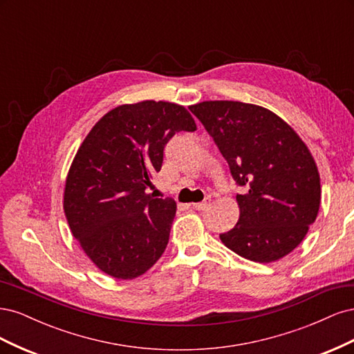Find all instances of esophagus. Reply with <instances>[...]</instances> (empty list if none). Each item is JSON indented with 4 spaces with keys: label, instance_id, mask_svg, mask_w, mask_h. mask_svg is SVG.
I'll return each instance as SVG.
<instances>
[{
    "label": "esophagus",
    "instance_id": "esophagus-1",
    "mask_svg": "<svg viewBox=\"0 0 354 354\" xmlns=\"http://www.w3.org/2000/svg\"><path fill=\"white\" fill-rule=\"evenodd\" d=\"M211 203V198H205V201L203 202H199V203H194V208L198 209V211H205Z\"/></svg>",
    "mask_w": 354,
    "mask_h": 354
}]
</instances>
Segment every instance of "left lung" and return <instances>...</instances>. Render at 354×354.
I'll use <instances>...</instances> for the list:
<instances>
[{
  "mask_svg": "<svg viewBox=\"0 0 354 354\" xmlns=\"http://www.w3.org/2000/svg\"><path fill=\"white\" fill-rule=\"evenodd\" d=\"M227 160L238 186L239 220L220 234L238 255L272 263L294 251L320 205V177L306 143L261 106L216 100L189 108Z\"/></svg>",
  "mask_w": 354,
  "mask_h": 354,
  "instance_id": "left-lung-1",
  "label": "left lung"
}]
</instances>
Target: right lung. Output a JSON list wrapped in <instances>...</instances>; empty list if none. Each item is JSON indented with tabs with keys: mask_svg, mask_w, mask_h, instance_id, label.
I'll return each mask as SVG.
<instances>
[{
	"mask_svg": "<svg viewBox=\"0 0 354 354\" xmlns=\"http://www.w3.org/2000/svg\"><path fill=\"white\" fill-rule=\"evenodd\" d=\"M196 124L183 106L145 100L122 104L95 124L73 158L63 208L84 252L115 279H134L160 259L176 201L147 195L164 147Z\"/></svg>",
	"mask_w": 354,
	"mask_h": 354,
	"instance_id": "1",
	"label": "right lung"
}]
</instances>
